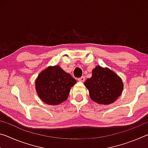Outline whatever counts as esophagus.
I'll use <instances>...</instances> for the list:
<instances>
[{"instance_id": "esophagus-1", "label": "esophagus", "mask_w": 148, "mask_h": 148, "mask_svg": "<svg viewBox=\"0 0 148 148\" xmlns=\"http://www.w3.org/2000/svg\"><path fill=\"white\" fill-rule=\"evenodd\" d=\"M77 80H78L79 82H83L85 81V77L84 76H82L79 77L78 79H77Z\"/></svg>"}]
</instances>
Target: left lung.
Masks as SVG:
<instances>
[{
    "label": "left lung",
    "instance_id": "8db88e82",
    "mask_svg": "<svg viewBox=\"0 0 148 148\" xmlns=\"http://www.w3.org/2000/svg\"><path fill=\"white\" fill-rule=\"evenodd\" d=\"M84 85L89 90L92 101L102 104L114 102L123 88L121 79L116 73L100 66L92 70L91 77L87 79Z\"/></svg>",
    "mask_w": 148,
    "mask_h": 148
}]
</instances>
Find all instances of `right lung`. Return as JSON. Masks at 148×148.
<instances>
[{"mask_svg": "<svg viewBox=\"0 0 148 148\" xmlns=\"http://www.w3.org/2000/svg\"><path fill=\"white\" fill-rule=\"evenodd\" d=\"M76 80L61 67H48L42 72L36 80V89L45 103L57 105L68 98L71 87Z\"/></svg>", "mask_w": 148, "mask_h": 148, "instance_id": "1", "label": "right lung"}]
</instances>
